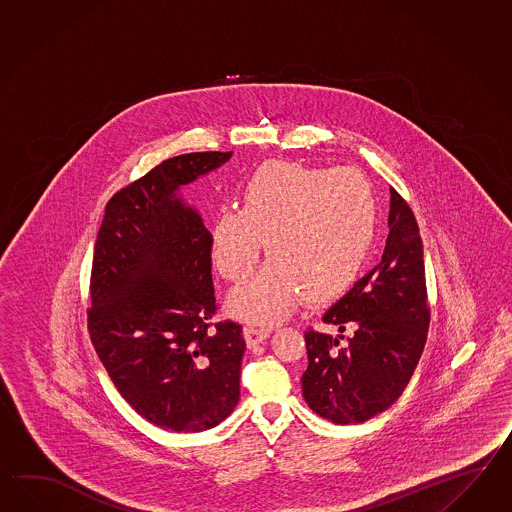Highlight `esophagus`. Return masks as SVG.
Returning <instances> with one entry per match:
<instances>
[{"instance_id":"1","label":"esophagus","mask_w":512,"mask_h":512,"mask_svg":"<svg viewBox=\"0 0 512 512\" xmlns=\"http://www.w3.org/2000/svg\"><path fill=\"white\" fill-rule=\"evenodd\" d=\"M270 333H272V329H268V327H259V325H246L244 327V338H246L250 348L264 342L266 338L270 337Z\"/></svg>"}]
</instances>
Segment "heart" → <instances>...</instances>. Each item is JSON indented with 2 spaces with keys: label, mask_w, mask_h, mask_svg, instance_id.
I'll use <instances>...</instances> for the list:
<instances>
[{
  "label": "heart",
  "mask_w": 512,
  "mask_h": 512,
  "mask_svg": "<svg viewBox=\"0 0 512 512\" xmlns=\"http://www.w3.org/2000/svg\"><path fill=\"white\" fill-rule=\"evenodd\" d=\"M240 209L212 216L209 250L218 274L244 281L261 257L272 259L229 294L233 316L274 324L298 305L342 296L374 244L377 209L370 183L349 168L325 170L272 161L248 177Z\"/></svg>",
  "instance_id": "heart-1"
}]
</instances>
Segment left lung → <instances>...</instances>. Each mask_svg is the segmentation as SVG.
<instances>
[{"label": "left lung", "mask_w": 512, "mask_h": 512, "mask_svg": "<svg viewBox=\"0 0 512 512\" xmlns=\"http://www.w3.org/2000/svg\"><path fill=\"white\" fill-rule=\"evenodd\" d=\"M387 246L381 262L327 309L337 337L309 329V366L301 375L312 411L338 425L362 424L409 385L424 351L429 309L424 246L407 201L390 188ZM350 327L354 335L341 342Z\"/></svg>", "instance_id": "left-lung-1"}]
</instances>
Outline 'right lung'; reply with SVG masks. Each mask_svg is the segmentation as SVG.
I'll use <instances>...</instances> for the list:
<instances>
[{"mask_svg": "<svg viewBox=\"0 0 512 512\" xmlns=\"http://www.w3.org/2000/svg\"><path fill=\"white\" fill-rule=\"evenodd\" d=\"M233 151L187 153L116 192L94 246L88 331L114 387L161 429L200 433L240 399L242 325L211 329L209 231L181 190Z\"/></svg>", "mask_w": 512, "mask_h": 512, "instance_id": "obj_1", "label": "right lung"}]
</instances>
